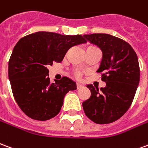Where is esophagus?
<instances>
[{
	"label": "esophagus",
	"instance_id": "1",
	"mask_svg": "<svg viewBox=\"0 0 148 148\" xmlns=\"http://www.w3.org/2000/svg\"><path fill=\"white\" fill-rule=\"evenodd\" d=\"M76 87H77V89H79V88L83 87V85H82L81 84H79V83H77V84H76Z\"/></svg>",
	"mask_w": 148,
	"mask_h": 148
}]
</instances>
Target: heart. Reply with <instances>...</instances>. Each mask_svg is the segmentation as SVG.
<instances>
[{"label":"heart","instance_id":"1","mask_svg":"<svg viewBox=\"0 0 148 148\" xmlns=\"http://www.w3.org/2000/svg\"><path fill=\"white\" fill-rule=\"evenodd\" d=\"M77 75H79V73H77Z\"/></svg>","mask_w":148,"mask_h":148}]
</instances>
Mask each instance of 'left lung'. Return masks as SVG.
I'll return each mask as SVG.
<instances>
[{
  "label": "left lung",
  "mask_w": 148,
  "mask_h": 148,
  "mask_svg": "<svg viewBox=\"0 0 148 148\" xmlns=\"http://www.w3.org/2000/svg\"><path fill=\"white\" fill-rule=\"evenodd\" d=\"M89 42L102 52L97 73L102 74L104 87L87 85L90 97L83 102L84 113L96 124L118 120L131 106L140 82L137 55L129 43L108 34H84Z\"/></svg>",
  "instance_id": "1"
}]
</instances>
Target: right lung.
<instances>
[{"mask_svg": "<svg viewBox=\"0 0 148 148\" xmlns=\"http://www.w3.org/2000/svg\"><path fill=\"white\" fill-rule=\"evenodd\" d=\"M82 35L38 31L19 40L8 62V79L16 102L32 119L46 121L59 114L64 98L76 89L66 76L50 83L47 67L61 62L67 51L86 43Z\"/></svg>", "mask_w": 148, "mask_h": 148, "instance_id": "obj_1", "label": "right lung"}]
</instances>
